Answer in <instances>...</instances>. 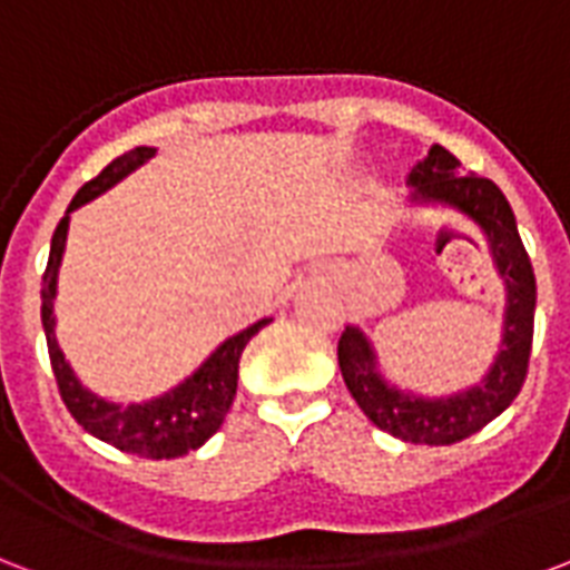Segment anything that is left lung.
I'll return each instance as SVG.
<instances>
[{"instance_id": "1", "label": "left lung", "mask_w": 570, "mask_h": 570, "mask_svg": "<svg viewBox=\"0 0 570 570\" xmlns=\"http://www.w3.org/2000/svg\"><path fill=\"white\" fill-rule=\"evenodd\" d=\"M405 186L412 188L409 207L460 213L487 237L493 267L504 285L502 342L483 379L442 396H426L391 382L382 372L375 345L357 324L342 331L340 370L354 402L379 430L402 442L453 444L495 421L523 387L532 354L538 288L511 204L493 179L463 174L453 153L432 144L426 158L409 170Z\"/></svg>"}]
</instances>
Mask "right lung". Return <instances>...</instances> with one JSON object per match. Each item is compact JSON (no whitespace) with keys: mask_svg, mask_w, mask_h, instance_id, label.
<instances>
[{"mask_svg":"<svg viewBox=\"0 0 570 570\" xmlns=\"http://www.w3.org/2000/svg\"><path fill=\"white\" fill-rule=\"evenodd\" d=\"M156 153V147L128 149L119 158H114L96 179H89V183L77 188V195L71 198L66 216H62V222L53 230V239H50V258H47L45 285H41V324H45L50 366H53L59 393H62V402L68 405L71 417L89 435L114 444L119 451L138 453V456H147V460H174V456H183L188 451H198L200 444L219 430L230 402L237 396L243 348L273 318H261L249 324L246 331L228 336L219 348L209 351V357L200 363L198 370L186 375L174 387H168L165 393L153 396V400L114 402L98 396L96 391H89L87 384L77 379V372L71 370V363L66 361V354L59 348L57 312H53L71 213L89 204V200H96L98 195H105L107 188L122 183L128 174H135L140 165H147Z\"/></svg>","mask_w":570,"mask_h":570,"instance_id":"obj_1","label":"right lung"}]
</instances>
